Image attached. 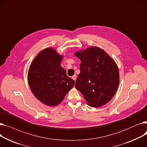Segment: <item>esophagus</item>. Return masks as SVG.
Returning <instances> with one entry per match:
<instances>
[{"label": "esophagus", "instance_id": "34e87169", "mask_svg": "<svg viewBox=\"0 0 147 147\" xmlns=\"http://www.w3.org/2000/svg\"><path fill=\"white\" fill-rule=\"evenodd\" d=\"M72 79L75 81L76 80V75H74L73 76H72Z\"/></svg>", "mask_w": 147, "mask_h": 147}]
</instances>
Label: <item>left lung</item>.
I'll return each mask as SVG.
<instances>
[{
  "label": "left lung",
  "instance_id": "left-lung-1",
  "mask_svg": "<svg viewBox=\"0 0 147 147\" xmlns=\"http://www.w3.org/2000/svg\"><path fill=\"white\" fill-rule=\"evenodd\" d=\"M74 55L81 61L76 89L92 107H100L109 102L119 84V68L114 59L96 46L76 52Z\"/></svg>",
  "mask_w": 147,
  "mask_h": 147
}]
</instances>
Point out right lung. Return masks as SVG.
Listing matches in <instances>:
<instances>
[{
	"label": "right lung",
	"instance_id": "obj_1",
	"mask_svg": "<svg viewBox=\"0 0 147 147\" xmlns=\"http://www.w3.org/2000/svg\"><path fill=\"white\" fill-rule=\"evenodd\" d=\"M63 56L52 48L38 53L30 64L27 80L35 97L51 107L59 104L74 85L61 65Z\"/></svg>",
	"mask_w": 147,
	"mask_h": 147
}]
</instances>
